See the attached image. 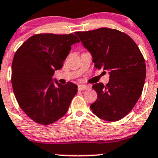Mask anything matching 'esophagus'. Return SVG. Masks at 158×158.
Listing matches in <instances>:
<instances>
[{"instance_id":"obj_1","label":"esophagus","mask_w":158,"mask_h":158,"mask_svg":"<svg viewBox=\"0 0 158 158\" xmlns=\"http://www.w3.org/2000/svg\"><path fill=\"white\" fill-rule=\"evenodd\" d=\"M89 88V86H87V85H79L78 86V89H79V90H83V89H88Z\"/></svg>"}]
</instances>
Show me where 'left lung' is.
I'll return each instance as SVG.
<instances>
[{"instance_id": "left-lung-1", "label": "left lung", "mask_w": 158, "mask_h": 158, "mask_svg": "<svg viewBox=\"0 0 158 158\" xmlns=\"http://www.w3.org/2000/svg\"><path fill=\"white\" fill-rule=\"evenodd\" d=\"M82 44L90 52L98 69L109 71V82L93 85L98 98L90 109L98 117L117 121L128 114L143 92L145 60L134 40L116 29L102 27L77 31Z\"/></svg>"}]
</instances>
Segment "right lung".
<instances>
[{
	"label": "right lung",
	"instance_id": "right-lung-1",
	"mask_svg": "<svg viewBox=\"0 0 158 158\" xmlns=\"http://www.w3.org/2000/svg\"><path fill=\"white\" fill-rule=\"evenodd\" d=\"M79 42L73 34H37L14 55L12 85L15 99L27 116L42 125L57 121L69 109L77 86L71 82L55 85L52 76L63 66L71 45Z\"/></svg>",
	"mask_w": 158,
	"mask_h": 158
}]
</instances>
